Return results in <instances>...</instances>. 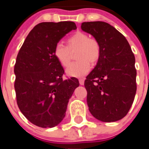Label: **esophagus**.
Instances as JSON below:
<instances>
[{
  "instance_id": "34e87169",
  "label": "esophagus",
  "mask_w": 149,
  "mask_h": 149,
  "mask_svg": "<svg viewBox=\"0 0 149 149\" xmlns=\"http://www.w3.org/2000/svg\"><path fill=\"white\" fill-rule=\"evenodd\" d=\"M79 84H80V85H84V79H83V78H82V79H79Z\"/></svg>"
}]
</instances>
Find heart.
Returning a JSON list of instances; mask_svg holds the SVG:
<instances>
[{
    "instance_id": "b5f03b06",
    "label": "heart",
    "mask_w": 149,
    "mask_h": 149,
    "mask_svg": "<svg viewBox=\"0 0 149 149\" xmlns=\"http://www.w3.org/2000/svg\"><path fill=\"white\" fill-rule=\"evenodd\" d=\"M67 46L58 42L55 45L53 55L61 65L66 67L70 63V51L78 49L77 58L66 70L70 77H80L87 74L91 70V63H95L100 56V45L96 38H89L87 34L77 31L67 38Z\"/></svg>"
}]
</instances>
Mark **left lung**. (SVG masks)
Listing matches in <instances>:
<instances>
[{
    "mask_svg": "<svg viewBox=\"0 0 149 149\" xmlns=\"http://www.w3.org/2000/svg\"><path fill=\"white\" fill-rule=\"evenodd\" d=\"M81 29L100 45L97 65L84 82L89 110L104 122L120 120L128 113L137 90L131 46L122 34L106 22H84Z\"/></svg>",
    "mask_w": 149,
    "mask_h": 149,
    "instance_id": "8db88e82",
    "label": "left lung"
}]
</instances>
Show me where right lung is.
Segmentation results:
<instances>
[{"label": "right lung", "mask_w": 149, "mask_h": 149, "mask_svg": "<svg viewBox=\"0 0 149 149\" xmlns=\"http://www.w3.org/2000/svg\"><path fill=\"white\" fill-rule=\"evenodd\" d=\"M75 29L72 22L39 23L18 52L14 70L17 104L24 117L36 126L58 125L79 85L75 77L63 79L64 70L53 55L55 45Z\"/></svg>", "instance_id": "1"}]
</instances>
